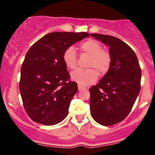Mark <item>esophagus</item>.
<instances>
[{"label": "esophagus", "instance_id": "obj_1", "mask_svg": "<svg viewBox=\"0 0 155 155\" xmlns=\"http://www.w3.org/2000/svg\"><path fill=\"white\" fill-rule=\"evenodd\" d=\"M78 89H79V91H81V90H85V89H87V88H86V87H84L81 86V85L79 84V85H78Z\"/></svg>", "mask_w": 155, "mask_h": 155}]
</instances>
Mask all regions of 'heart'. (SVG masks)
<instances>
[{"instance_id":"heart-1","label":"heart","mask_w":155,"mask_h":155,"mask_svg":"<svg viewBox=\"0 0 155 155\" xmlns=\"http://www.w3.org/2000/svg\"><path fill=\"white\" fill-rule=\"evenodd\" d=\"M81 52L91 56L89 66L94 67L100 73L107 71L111 63V55L108 51L104 50L101 43L94 39L85 41L79 45ZM64 63L70 69L76 68L77 65L76 53L73 47H68L63 55ZM97 72L95 69H77L71 74V79L81 86H87L95 82L97 79Z\"/></svg>"}]
</instances>
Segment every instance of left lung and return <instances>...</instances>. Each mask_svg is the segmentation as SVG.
<instances>
[{
  "label": "left lung",
  "mask_w": 155,
  "mask_h": 155,
  "mask_svg": "<svg viewBox=\"0 0 155 155\" xmlns=\"http://www.w3.org/2000/svg\"><path fill=\"white\" fill-rule=\"evenodd\" d=\"M109 47V69L90 87V113L104 126L121 122L128 115L139 95L141 70L136 53L122 40L111 35L90 34Z\"/></svg>",
  "instance_id": "8db88e82"
}]
</instances>
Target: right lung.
<instances>
[{"instance_id":"1","label":"right lung","mask_w":155,"mask_h":155,"mask_svg":"<svg viewBox=\"0 0 155 155\" xmlns=\"http://www.w3.org/2000/svg\"><path fill=\"white\" fill-rule=\"evenodd\" d=\"M90 34L71 32L48 33L28 51L21 68L19 92L23 106L33 121L44 125L62 122L68 113L77 84L63 59L64 51Z\"/></svg>"}]
</instances>
